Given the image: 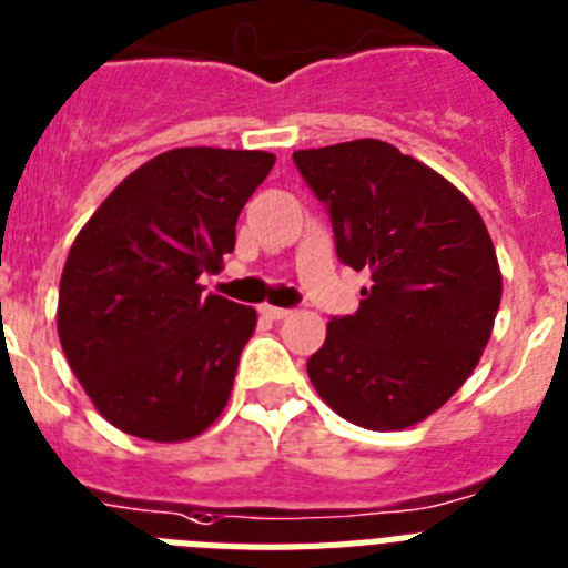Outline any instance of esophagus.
Wrapping results in <instances>:
<instances>
[{"mask_svg": "<svg viewBox=\"0 0 568 568\" xmlns=\"http://www.w3.org/2000/svg\"><path fill=\"white\" fill-rule=\"evenodd\" d=\"M260 312H263L268 320H285L291 314L288 308H280V305H263Z\"/></svg>", "mask_w": 568, "mask_h": 568, "instance_id": "esophagus-1", "label": "esophagus"}]
</instances>
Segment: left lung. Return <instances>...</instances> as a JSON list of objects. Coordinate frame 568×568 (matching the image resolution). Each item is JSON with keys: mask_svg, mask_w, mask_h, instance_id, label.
Wrapping results in <instances>:
<instances>
[{"mask_svg": "<svg viewBox=\"0 0 568 568\" xmlns=\"http://www.w3.org/2000/svg\"><path fill=\"white\" fill-rule=\"evenodd\" d=\"M294 165L328 209L339 263L372 277L308 359L314 388L354 426L426 420L491 337L503 280L489 231L452 182L388 142L294 151Z\"/></svg>", "mask_w": 568, "mask_h": 568, "instance_id": "obj_1", "label": "left lung"}]
</instances>
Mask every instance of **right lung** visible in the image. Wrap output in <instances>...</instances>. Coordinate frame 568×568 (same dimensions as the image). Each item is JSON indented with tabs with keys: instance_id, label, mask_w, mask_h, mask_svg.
I'll list each match as a JSON object with an SVG mask.
<instances>
[{
	"instance_id": "1",
	"label": "right lung",
	"mask_w": 568,
	"mask_h": 568,
	"mask_svg": "<svg viewBox=\"0 0 568 568\" xmlns=\"http://www.w3.org/2000/svg\"><path fill=\"white\" fill-rule=\"evenodd\" d=\"M271 168L265 151L174 148L128 174L77 234L59 343L111 426L191 440L225 408L256 312L196 280L234 251L236 216Z\"/></svg>"
}]
</instances>
